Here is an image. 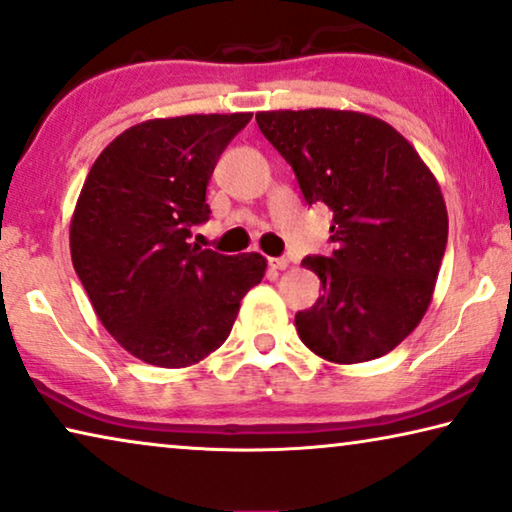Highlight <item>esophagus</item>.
<instances>
[{"label": "esophagus", "mask_w": 512, "mask_h": 512, "mask_svg": "<svg viewBox=\"0 0 512 512\" xmlns=\"http://www.w3.org/2000/svg\"><path fill=\"white\" fill-rule=\"evenodd\" d=\"M269 266H271V269L283 271V269H287V266H290V259H287V257H269Z\"/></svg>", "instance_id": "esophagus-1"}]
</instances>
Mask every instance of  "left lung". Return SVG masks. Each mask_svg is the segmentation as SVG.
Wrapping results in <instances>:
<instances>
[{"label":"left lung","mask_w":512,"mask_h":512,"mask_svg":"<svg viewBox=\"0 0 512 512\" xmlns=\"http://www.w3.org/2000/svg\"><path fill=\"white\" fill-rule=\"evenodd\" d=\"M266 141L306 204L334 213L329 257L308 255L322 297L294 315L315 355L357 364L397 348L427 313L448 243L436 178L387 122L357 111H262Z\"/></svg>","instance_id":"left-lung-1"}]
</instances>
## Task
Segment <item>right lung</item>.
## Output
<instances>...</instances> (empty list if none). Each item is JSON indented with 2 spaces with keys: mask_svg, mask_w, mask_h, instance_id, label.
I'll list each match as a JSON object with an SVG mask.
<instances>
[{
  "mask_svg": "<svg viewBox=\"0 0 512 512\" xmlns=\"http://www.w3.org/2000/svg\"><path fill=\"white\" fill-rule=\"evenodd\" d=\"M253 113L181 115L129 127L85 178L71 262L97 318L127 352L162 369L197 364L227 341L241 299L264 276L259 253L192 246L211 215L206 185Z\"/></svg>",
  "mask_w": 512,
  "mask_h": 512,
  "instance_id": "1",
  "label": "right lung"
}]
</instances>
